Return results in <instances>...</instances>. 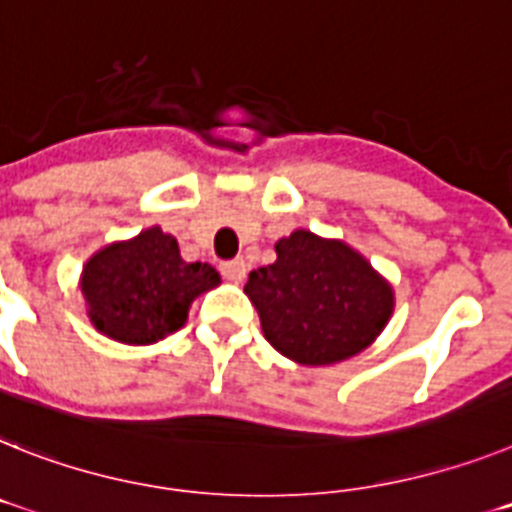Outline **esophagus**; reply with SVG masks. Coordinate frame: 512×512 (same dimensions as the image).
I'll return each instance as SVG.
<instances>
[{
    "label": "esophagus",
    "instance_id": "esophagus-1",
    "mask_svg": "<svg viewBox=\"0 0 512 512\" xmlns=\"http://www.w3.org/2000/svg\"><path fill=\"white\" fill-rule=\"evenodd\" d=\"M221 273L226 281L242 283L247 276V265H244V260H229V263H221Z\"/></svg>",
    "mask_w": 512,
    "mask_h": 512
}]
</instances>
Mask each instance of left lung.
I'll list each match as a JSON object with an SVG mask.
<instances>
[{
  "instance_id": "obj_1",
  "label": "left lung",
  "mask_w": 512,
  "mask_h": 512,
  "mask_svg": "<svg viewBox=\"0 0 512 512\" xmlns=\"http://www.w3.org/2000/svg\"><path fill=\"white\" fill-rule=\"evenodd\" d=\"M276 263L249 273L265 341L304 367L362 354L395 307V291L362 252L341 239L296 229L276 242Z\"/></svg>"
}]
</instances>
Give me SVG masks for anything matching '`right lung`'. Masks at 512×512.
Returning <instances> with one entry per match:
<instances>
[{"label":"right lung","mask_w":512,"mask_h":512,"mask_svg":"<svg viewBox=\"0 0 512 512\" xmlns=\"http://www.w3.org/2000/svg\"><path fill=\"white\" fill-rule=\"evenodd\" d=\"M221 283L208 263H187L161 226L111 242L88 257L77 289L90 325L127 346H148L182 328L197 296Z\"/></svg>","instance_id":"obj_1"}]
</instances>
